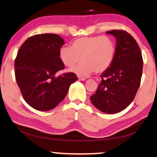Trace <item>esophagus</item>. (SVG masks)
<instances>
[{
    "label": "esophagus",
    "mask_w": 157,
    "mask_h": 157,
    "mask_svg": "<svg viewBox=\"0 0 157 157\" xmlns=\"http://www.w3.org/2000/svg\"><path fill=\"white\" fill-rule=\"evenodd\" d=\"M78 78L79 80H81V81H84V80H86V78H85V77H82V76H78Z\"/></svg>",
    "instance_id": "1"
}]
</instances>
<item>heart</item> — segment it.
Masks as SVG:
<instances>
[{
  "instance_id": "b5f03b06",
  "label": "heart",
  "mask_w": 157,
  "mask_h": 157,
  "mask_svg": "<svg viewBox=\"0 0 157 157\" xmlns=\"http://www.w3.org/2000/svg\"><path fill=\"white\" fill-rule=\"evenodd\" d=\"M115 45L106 36H83L75 40L71 47L64 46L59 51L61 62L68 67L75 66L71 71L80 75H86L95 71L104 72L111 66L115 58Z\"/></svg>"
}]
</instances>
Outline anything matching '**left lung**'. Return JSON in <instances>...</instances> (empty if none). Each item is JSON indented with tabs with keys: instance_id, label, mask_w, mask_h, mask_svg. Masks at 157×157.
Segmentation results:
<instances>
[{
	"instance_id": "left-lung-1",
	"label": "left lung",
	"mask_w": 157,
	"mask_h": 157,
	"mask_svg": "<svg viewBox=\"0 0 157 157\" xmlns=\"http://www.w3.org/2000/svg\"><path fill=\"white\" fill-rule=\"evenodd\" d=\"M106 33L117 40L115 58L101 75V82L90 100L100 111L115 114L133 101L140 84L143 60L139 45L127 31L112 30Z\"/></svg>"
}]
</instances>
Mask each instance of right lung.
Wrapping results in <instances>:
<instances>
[{
  "label": "right lung",
  "instance_id": "1",
  "mask_svg": "<svg viewBox=\"0 0 157 157\" xmlns=\"http://www.w3.org/2000/svg\"><path fill=\"white\" fill-rule=\"evenodd\" d=\"M64 44L55 34H36L28 38L14 60L15 78L24 100L40 111L55 108L67 95L72 83L78 79L75 73H64L59 51Z\"/></svg>",
  "mask_w": 157,
  "mask_h": 157
}]
</instances>
